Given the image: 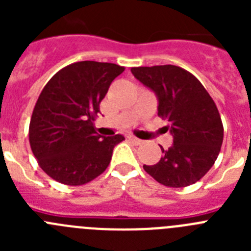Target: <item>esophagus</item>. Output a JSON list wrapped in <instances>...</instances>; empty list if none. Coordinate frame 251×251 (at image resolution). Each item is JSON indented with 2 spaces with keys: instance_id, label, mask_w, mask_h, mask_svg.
I'll return each mask as SVG.
<instances>
[{
  "instance_id": "34e87169",
  "label": "esophagus",
  "mask_w": 251,
  "mask_h": 251,
  "mask_svg": "<svg viewBox=\"0 0 251 251\" xmlns=\"http://www.w3.org/2000/svg\"><path fill=\"white\" fill-rule=\"evenodd\" d=\"M128 139H129L132 143H134V145H141V143H142L141 139L137 138V137H134V136H128Z\"/></svg>"
}]
</instances>
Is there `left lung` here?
<instances>
[{
	"label": "left lung",
	"mask_w": 251,
	"mask_h": 251,
	"mask_svg": "<svg viewBox=\"0 0 251 251\" xmlns=\"http://www.w3.org/2000/svg\"><path fill=\"white\" fill-rule=\"evenodd\" d=\"M133 75L158 97V117L168 122L174 145L162 150L158 163L143 165L150 176L167 187L200 181L214 166L224 139V126L214 99L200 80L176 65L139 66Z\"/></svg>",
	"instance_id": "left-lung-1"
}]
</instances>
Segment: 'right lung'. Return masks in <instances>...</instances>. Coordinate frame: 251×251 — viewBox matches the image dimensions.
Returning <instances> with one entry per match:
<instances>
[{"label":"right lung","mask_w":251,"mask_h":251,"mask_svg":"<svg viewBox=\"0 0 251 251\" xmlns=\"http://www.w3.org/2000/svg\"><path fill=\"white\" fill-rule=\"evenodd\" d=\"M124 66L77 61L51 77L35 104L28 127L30 147L48 176L68 186H80L100 176L113 150L124 137L99 136L94 121L99 104Z\"/></svg>","instance_id":"1"}]
</instances>
